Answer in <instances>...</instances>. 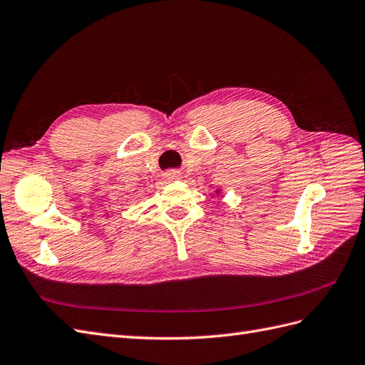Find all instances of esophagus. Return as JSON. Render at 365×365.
Wrapping results in <instances>:
<instances>
[{"label":"esophagus","mask_w":365,"mask_h":365,"mask_svg":"<svg viewBox=\"0 0 365 365\" xmlns=\"http://www.w3.org/2000/svg\"><path fill=\"white\" fill-rule=\"evenodd\" d=\"M163 177L168 182H177V180L182 179V173L177 171V170H170V171H166L163 174Z\"/></svg>","instance_id":"1"}]
</instances>
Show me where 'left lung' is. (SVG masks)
I'll return each instance as SVG.
<instances>
[{"instance_id": "1", "label": "left lung", "mask_w": 365, "mask_h": 365, "mask_svg": "<svg viewBox=\"0 0 365 365\" xmlns=\"http://www.w3.org/2000/svg\"><path fill=\"white\" fill-rule=\"evenodd\" d=\"M216 192H219V191H216Z\"/></svg>"}]
</instances>
